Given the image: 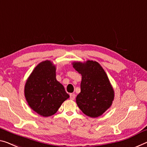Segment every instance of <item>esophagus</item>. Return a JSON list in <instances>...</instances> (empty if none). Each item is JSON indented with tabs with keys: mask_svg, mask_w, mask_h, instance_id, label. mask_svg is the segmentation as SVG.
Segmentation results:
<instances>
[{
	"mask_svg": "<svg viewBox=\"0 0 147 147\" xmlns=\"http://www.w3.org/2000/svg\"><path fill=\"white\" fill-rule=\"evenodd\" d=\"M69 95H70V99L71 100H74V99H75V98H76V94H74V93H71L70 94H69Z\"/></svg>",
	"mask_w": 147,
	"mask_h": 147,
	"instance_id": "obj_1",
	"label": "esophagus"
}]
</instances>
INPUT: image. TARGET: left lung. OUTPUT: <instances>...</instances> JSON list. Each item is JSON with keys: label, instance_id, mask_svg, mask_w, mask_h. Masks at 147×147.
Masks as SVG:
<instances>
[{"label": "left lung", "instance_id": "obj_1", "mask_svg": "<svg viewBox=\"0 0 147 147\" xmlns=\"http://www.w3.org/2000/svg\"><path fill=\"white\" fill-rule=\"evenodd\" d=\"M82 79L81 92L76 97L78 107L85 115L96 118L111 107L114 91L106 72L96 61L73 62Z\"/></svg>", "mask_w": 147, "mask_h": 147}]
</instances>
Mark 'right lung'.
Here are the masks:
<instances>
[{
    "mask_svg": "<svg viewBox=\"0 0 147 147\" xmlns=\"http://www.w3.org/2000/svg\"><path fill=\"white\" fill-rule=\"evenodd\" d=\"M24 93L31 109L43 117L55 114L69 97L64 86L56 80V66L49 60L35 67L27 80Z\"/></svg>",
    "mask_w": 147,
    "mask_h": 147,
    "instance_id": "add662e5",
    "label": "right lung"
}]
</instances>
